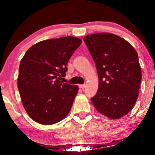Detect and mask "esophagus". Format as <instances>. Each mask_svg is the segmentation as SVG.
<instances>
[{"mask_svg": "<svg viewBox=\"0 0 155 155\" xmlns=\"http://www.w3.org/2000/svg\"><path fill=\"white\" fill-rule=\"evenodd\" d=\"M85 87H86V85H85V84H79V87L81 88V89H84Z\"/></svg>", "mask_w": 155, "mask_h": 155, "instance_id": "esophagus-1", "label": "esophagus"}]
</instances>
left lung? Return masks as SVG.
Returning a JSON list of instances; mask_svg holds the SVG:
<instances>
[{"instance_id":"obj_1","label":"left lung","mask_w":155,"mask_h":155,"mask_svg":"<svg viewBox=\"0 0 155 155\" xmlns=\"http://www.w3.org/2000/svg\"><path fill=\"white\" fill-rule=\"evenodd\" d=\"M95 62L98 90L91 101L97 111L111 119L130 111L138 97L141 69L138 53L118 35L100 33L83 38Z\"/></svg>"}]
</instances>
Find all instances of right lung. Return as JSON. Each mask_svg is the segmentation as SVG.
Instances as JSON below:
<instances>
[{"instance_id":"add662e5","label":"right lung","mask_w":155,"mask_h":155,"mask_svg":"<svg viewBox=\"0 0 155 155\" xmlns=\"http://www.w3.org/2000/svg\"><path fill=\"white\" fill-rule=\"evenodd\" d=\"M81 44V39L73 36L42 41L21 60L17 87L27 114L38 123H58L70 112L79 87L60 80Z\"/></svg>"}]
</instances>
